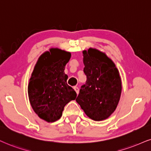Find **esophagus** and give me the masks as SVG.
<instances>
[{"instance_id":"obj_1","label":"esophagus","mask_w":151,"mask_h":151,"mask_svg":"<svg viewBox=\"0 0 151 151\" xmlns=\"http://www.w3.org/2000/svg\"><path fill=\"white\" fill-rule=\"evenodd\" d=\"M74 90H75V91H76V92L77 93V94H78V93H79V88L78 87H74Z\"/></svg>"}]
</instances>
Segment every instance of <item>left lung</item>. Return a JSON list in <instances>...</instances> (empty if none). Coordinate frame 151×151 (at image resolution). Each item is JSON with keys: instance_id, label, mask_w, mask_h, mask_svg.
<instances>
[{"instance_id": "left-lung-1", "label": "left lung", "mask_w": 151, "mask_h": 151, "mask_svg": "<svg viewBox=\"0 0 151 151\" xmlns=\"http://www.w3.org/2000/svg\"><path fill=\"white\" fill-rule=\"evenodd\" d=\"M83 53L87 81L76 100L92 120H106L120 101L122 83L119 71L113 61L99 50L90 48Z\"/></svg>"}]
</instances>
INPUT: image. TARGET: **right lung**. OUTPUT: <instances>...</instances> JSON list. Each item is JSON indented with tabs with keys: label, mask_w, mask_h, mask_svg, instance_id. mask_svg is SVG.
Segmentation results:
<instances>
[{
	"label": "right lung",
	"mask_w": 151,
	"mask_h": 151,
	"mask_svg": "<svg viewBox=\"0 0 151 151\" xmlns=\"http://www.w3.org/2000/svg\"><path fill=\"white\" fill-rule=\"evenodd\" d=\"M70 52L51 48L38 58L28 86L29 101L39 118L53 122L62 115L64 106L77 94L67 84L65 66L70 58Z\"/></svg>",
	"instance_id": "1"
}]
</instances>
